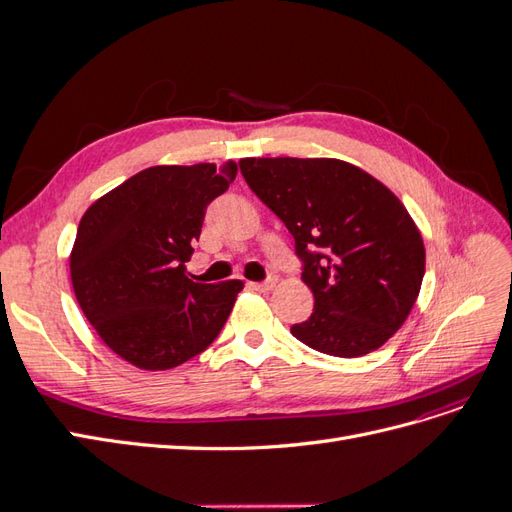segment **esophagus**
Returning a JSON list of instances; mask_svg holds the SVG:
<instances>
[{
	"instance_id": "obj_1",
	"label": "esophagus",
	"mask_w": 512,
	"mask_h": 512,
	"mask_svg": "<svg viewBox=\"0 0 512 512\" xmlns=\"http://www.w3.org/2000/svg\"><path fill=\"white\" fill-rule=\"evenodd\" d=\"M254 290L258 292H269L273 286H275V280H265V282H252L250 284Z\"/></svg>"
}]
</instances>
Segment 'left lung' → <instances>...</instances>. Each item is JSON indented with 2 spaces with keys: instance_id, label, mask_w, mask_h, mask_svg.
<instances>
[{
  "instance_id": "left-lung-1",
  "label": "left lung",
  "mask_w": 512,
  "mask_h": 512,
  "mask_svg": "<svg viewBox=\"0 0 512 512\" xmlns=\"http://www.w3.org/2000/svg\"><path fill=\"white\" fill-rule=\"evenodd\" d=\"M241 175L294 237L314 312L292 335L354 359L404 324L425 275V245L401 200L333 158H245Z\"/></svg>"
}]
</instances>
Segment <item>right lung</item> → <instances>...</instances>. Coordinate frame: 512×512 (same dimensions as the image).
<instances>
[{"label":"right lung","instance_id":"1","mask_svg":"<svg viewBox=\"0 0 512 512\" xmlns=\"http://www.w3.org/2000/svg\"><path fill=\"white\" fill-rule=\"evenodd\" d=\"M235 175V162L151 166L85 211L70 256L74 294L123 361L173 369L220 335L243 282H192L185 262Z\"/></svg>","mask_w":512,"mask_h":512}]
</instances>
